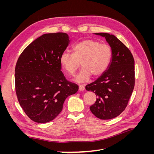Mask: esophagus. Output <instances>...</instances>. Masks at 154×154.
Segmentation results:
<instances>
[{
  "label": "esophagus",
  "instance_id": "obj_1",
  "mask_svg": "<svg viewBox=\"0 0 154 154\" xmlns=\"http://www.w3.org/2000/svg\"><path fill=\"white\" fill-rule=\"evenodd\" d=\"M85 90V87L83 85H79V91H84Z\"/></svg>",
  "mask_w": 154,
  "mask_h": 154
}]
</instances>
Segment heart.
I'll list each match as a JSON object with an SVG mask.
<instances>
[{
  "label": "heart",
  "mask_w": 154,
  "mask_h": 154,
  "mask_svg": "<svg viewBox=\"0 0 154 154\" xmlns=\"http://www.w3.org/2000/svg\"><path fill=\"white\" fill-rule=\"evenodd\" d=\"M112 59V50L108 45L94 40H85L72 47V53L64 51L60 57L62 67L70 75H74L82 66L75 80L84 82L93 76L98 77L109 68Z\"/></svg>",
  "instance_id": "1"
}]
</instances>
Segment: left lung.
Instances as JSON below:
<instances>
[{
    "mask_svg": "<svg viewBox=\"0 0 154 154\" xmlns=\"http://www.w3.org/2000/svg\"><path fill=\"white\" fill-rule=\"evenodd\" d=\"M105 37L112 50L108 69L97 80L86 85L94 92L96 101L90 106L96 117L110 119L118 116L127 107L135 85L134 59L130 50L113 35L95 33Z\"/></svg>",
    "mask_w": 154,
    "mask_h": 154,
    "instance_id": "obj_1",
    "label": "left lung"
}]
</instances>
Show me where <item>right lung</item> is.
<instances>
[{"label":"right lung","mask_w":154,"mask_h":154,"mask_svg":"<svg viewBox=\"0 0 154 154\" xmlns=\"http://www.w3.org/2000/svg\"><path fill=\"white\" fill-rule=\"evenodd\" d=\"M69 42L65 32L44 34L27 46L17 60V96L23 110L35 122L53 120L67 97L78 90L61 71L60 57Z\"/></svg>","instance_id":"obj_1"}]
</instances>
